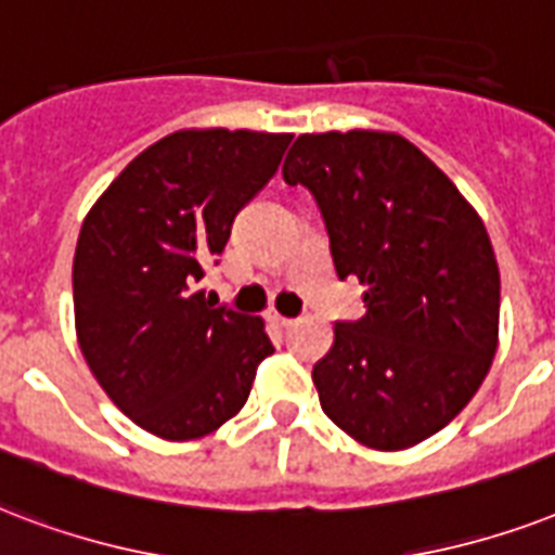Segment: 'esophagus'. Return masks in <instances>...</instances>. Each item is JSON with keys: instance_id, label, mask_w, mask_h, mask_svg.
<instances>
[{"instance_id": "obj_1", "label": "esophagus", "mask_w": 555, "mask_h": 555, "mask_svg": "<svg viewBox=\"0 0 555 555\" xmlns=\"http://www.w3.org/2000/svg\"><path fill=\"white\" fill-rule=\"evenodd\" d=\"M274 324L281 326V330H289V326H295L298 321H295V318H286V315H274Z\"/></svg>"}]
</instances>
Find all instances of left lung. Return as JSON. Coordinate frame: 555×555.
<instances>
[{
  "instance_id": "8db88e82",
  "label": "left lung",
  "mask_w": 555,
  "mask_h": 555,
  "mask_svg": "<svg viewBox=\"0 0 555 555\" xmlns=\"http://www.w3.org/2000/svg\"><path fill=\"white\" fill-rule=\"evenodd\" d=\"M286 184L315 196L341 281L367 286L312 367L324 414L399 452L469 405L498 347L501 274L483 222L449 176L397 132L298 135Z\"/></svg>"
}]
</instances>
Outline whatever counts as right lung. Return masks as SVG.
Returning a JSON list of instances; mask_svg holds the SVG:
<instances>
[{"label":"right lung","instance_id":"add662e5","mask_svg":"<svg viewBox=\"0 0 555 555\" xmlns=\"http://www.w3.org/2000/svg\"><path fill=\"white\" fill-rule=\"evenodd\" d=\"M292 135L179 130L132 158L86 214L72 289L80 353L144 431L196 440L246 405L274 353L263 321L196 289Z\"/></svg>","mask_w":555,"mask_h":555}]
</instances>
